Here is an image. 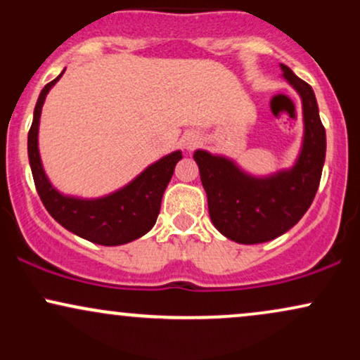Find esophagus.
Instances as JSON below:
<instances>
[{
	"mask_svg": "<svg viewBox=\"0 0 360 360\" xmlns=\"http://www.w3.org/2000/svg\"><path fill=\"white\" fill-rule=\"evenodd\" d=\"M183 142H184V147L188 148V150H191V148H194V147L198 146V142H200V139H198V135L189 134V135H186Z\"/></svg>",
	"mask_w": 360,
	"mask_h": 360,
	"instance_id": "34e87169",
	"label": "esophagus"
}]
</instances>
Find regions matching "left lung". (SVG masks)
I'll use <instances>...</instances> for the list:
<instances>
[{
  "instance_id": "8db88e82",
  "label": "left lung",
  "mask_w": 360,
  "mask_h": 360,
  "mask_svg": "<svg viewBox=\"0 0 360 360\" xmlns=\"http://www.w3.org/2000/svg\"><path fill=\"white\" fill-rule=\"evenodd\" d=\"M281 69L303 101L304 137L295 166L269 177H252L225 157L194 152L210 218L218 232L238 243L269 242L286 233L308 212L321 179L326 137L315 93L288 65L281 64Z\"/></svg>"
}]
</instances>
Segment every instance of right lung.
I'll return each instance as SVG.
<instances>
[{"label": "right lung", "mask_w": 360, "mask_h": 360, "mask_svg": "<svg viewBox=\"0 0 360 360\" xmlns=\"http://www.w3.org/2000/svg\"><path fill=\"white\" fill-rule=\"evenodd\" d=\"M59 77L45 84L40 93L34 111V122L28 131V159L37 193L53 220L81 238L108 247L135 240L155 225L162 194L171 181L176 164L183 159V154L176 150L162 157L125 188L105 198L79 200L60 194L45 176L37 139L45 96Z\"/></svg>", "instance_id": "add662e5"}]
</instances>
